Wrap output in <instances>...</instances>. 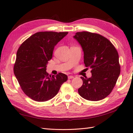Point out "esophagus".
<instances>
[{
	"instance_id": "esophagus-1",
	"label": "esophagus",
	"mask_w": 133,
	"mask_h": 133,
	"mask_svg": "<svg viewBox=\"0 0 133 133\" xmlns=\"http://www.w3.org/2000/svg\"><path fill=\"white\" fill-rule=\"evenodd\" d=\"M74 78V76H69L68 77V78L69 79H72V78Z\"/></svg>"
}]
</instances>
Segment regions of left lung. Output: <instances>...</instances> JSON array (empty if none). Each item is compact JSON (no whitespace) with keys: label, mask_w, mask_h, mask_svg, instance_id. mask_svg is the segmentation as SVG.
<instances>
[{"label":"left lung","mask_w":133,"mask_h":133,"mask_svg":"<svg viewBox=\"0 0 133 133\" xmlns=\"http://www.w3.org/2000/svg\"><path fill=\"white\" fill-rule=\"evenodd\" d=\"M84 52V62L91 69L92 76L84 78L78 91L87 100L98 101L108 96L114 88L120 73L119 55L107 38L98 34L78 32L73 37Z\"/></svg>","instance_id":"left-lung-1"}]
</instances>
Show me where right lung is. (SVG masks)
<instances>
[{
	"mask_svg": "<svg viewBox=\"0 0 133 133\" xmlns=\"http://www.w3.org/2000/svg\"><path fill=\"white\" fill-rule=\"evenodd\" d=\"M67 32H39L31 35L19 47L14 73L26 95L37 102H45L57 95L66 74L51 76L46 72L55 46Z\"/></svg>",
	"mask_w": 133,
	"mask_h": 133,
	"instance_id": "1",
	"label": "right lung"
}]
</instances>
